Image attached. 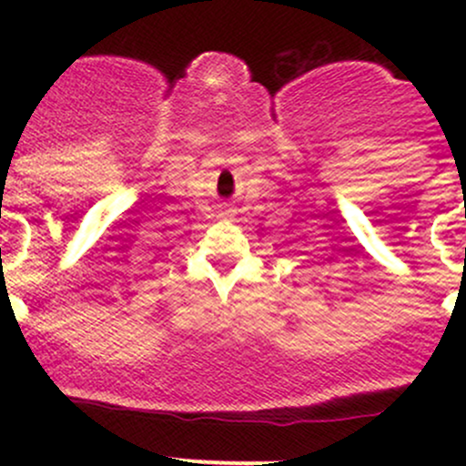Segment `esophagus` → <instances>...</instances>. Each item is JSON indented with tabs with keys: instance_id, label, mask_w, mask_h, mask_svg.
I'll use <instances>...</instances> for the list:
<instances>
[{
	"instance_id": "esophagus-1",
	"label": "esophagus",
	"mask_w": 466,
	"mask_h": 466,
	"mask_svg": "<svg viewBox=\"0 0 466 466\" xmlns=\"http://www.w3.org/2000/svg\"><path fill=\"white\" fill-rule=\"evenodd\" d=\"M221 212H223V215H228V212H229V210H226V208H223V210H221Z\"/></svg>"
}]
</instances>
